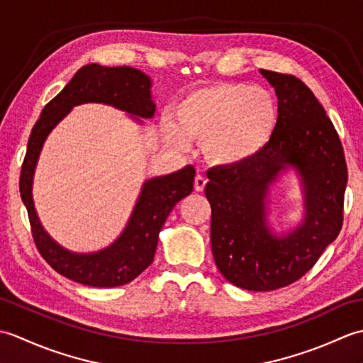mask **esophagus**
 Instances as JSON below:
<instances>
[{
    "instance_id": "34e87169",
    "label": "esophagus",
    "mask_w": 363,
    "mask_h": 363,
    "mask_svg": "<svg viewBox=\"0 0 363 363\" xmlns=\"http://www.w3.org/2000/svg\"><path fill=\"white\" fill-rule=\"evenodd\" d=\"M206 184H207V179H206L204 176L198 174V176L195 177V190H196V191H203L204 187H206Z\"/></svg>"
}]
</instances>
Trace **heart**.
I'll return each instance as SVG.
<instances>
[{"instance_id": "heart-1", "label": "heart", "mask_w": 363, "mask_h": 363, "mask_svg": "<svg viewBox=\"0 0 363 363\" xmlns=\"http://www.w3.org/2000/svg\"><path fill=\"white\" fill-rule=\"evenodd\" d=\"M277 107L268 90L242 82H221L189 91L174 109V125L165 123L168 142L184 137L201 142L204 157L230 167L256 157L272 140Z\"/></svg>"}]
</instances>
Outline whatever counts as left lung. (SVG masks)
I'll use <instances>...</instances> for the list:
<instances>
[{"label": "left lung", "instance_id": "1", "mask_svg": "<svg viewBox=\"0 0 363 363\" xmlns=\"http://www.w3.org/2000/svg\"><path fill=\"white\" fill-rule=\"evenodd\" d=\"M277 96L272 140L256 157L207 172L211 243L220 273L237 287L269 291L303 277L343 225L348 182L345 152L326 111L291 74L260 70ZM293 167L305 194V220L276 236L266 223V195L281 171Z\"/></svg>", "mask_w": 363, "mask_h": 363}]
</instances>
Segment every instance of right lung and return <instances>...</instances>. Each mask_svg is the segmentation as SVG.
Instances as JSON below:
<instances>
[{"mask_svg": "<svg viewBox=\"0 0 363 363\" xmlns=\"http://www.w3.org/2000/svg\"><path fill=\"white\" fill-rule=\"evenodd\" d=\"M84 103L109 104L134 115V118H152L156 112L151 99V79L143 72L133 67L98 64L82 67L64 90L43 107L40 118L30 130L21 165L20 195L26 206L37 250L51 268L90 287H118L135 279L152 264L159 233L168 213L194 190L195 168L187 165L176 173L146 181L125 230L111 246L91 254L62 248L48 235L37 217L33 179L46 137L74 106Z\"/></svg>", "mask_w": 363, "mask_h": 363, "instance_id": "right-lung-1", "label": "right lung"}]
</instances>
